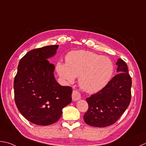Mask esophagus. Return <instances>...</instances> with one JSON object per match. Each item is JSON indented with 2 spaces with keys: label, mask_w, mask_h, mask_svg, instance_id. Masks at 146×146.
<instances>
[{
  "label": "esophagus",
  "mask_w": 146,
  "mask_h": 146,
  "mask_svg": "<svg viewBox=\"0 0 146 146\" xmlns=\"http://www.w3.org/2000/svg\"><path fill=\"white\" fill-rule=\"evenodd\" d=\"M72 100L73 101L78 100H79V99L81 98V94L78 92V91L74 90V91H73V92H72Z\"/></svg>",
  "instance_id": "1"
}]
</instances>
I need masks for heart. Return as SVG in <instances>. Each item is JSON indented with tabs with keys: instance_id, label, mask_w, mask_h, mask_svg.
Returning a JSON list of instances; mask_svg holds the SVG:
<instances>
[{
	"instance_id": "b5f03b06",
	"label": "heart",
	"mask_w": 146,
	"mask_h": 146,
	"mask_svg": "<svg viewBox=\"0 0 146 146\" xmlns=\"http://www.w3.org/2000/svg\"><path fill=\"white\" fill-rule=\"evenodd\" d=\"M65 62L56 65L60 78L67 82H73L76 77H79L81 89L90 93L104 88L114 73V66L111 59L92 51H70L65 57Z\"/></svg>"
}]
</instances>
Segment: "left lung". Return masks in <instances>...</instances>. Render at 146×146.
I'll return each instance as SVG.
<instances>
[{"label":"left lung","instance_id":"8db88e82","mask_svg":"<svg viewBox=\"0 0 146 146\" xmlns=\"http://www.w3.org/2000/svg\"><path fill=\"white\" fill-rule=\"evenodd\" d=\"M116 64L117 75L104 88L86 99L88 110L84 115V120L88 125L106 127L114 124L130 103L131 78L127 65L120 58Z\"/></svg>","mask_w":146,"mask_h":146}]
</instances>
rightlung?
I'll use <instances>...</instances> for the list:
<instances>
[{"instance_id":"1","label":"right lung","mask_w":146,"mask_h":146,"mask_svg":"<svg viewBox=\"0 0 146 146\" xmlns=\"http://www.w3.org/2000/svg\"><path fill=\"white\" fill-rule=\"evenodd\" d=\"M58 46H47L28 52L19 62L14 81L16 107L27 120L37 125L56 122L62 109L72 102V88L58 83L54 66L48 60L55 55Z\"/></svg>"}]
</instances>
